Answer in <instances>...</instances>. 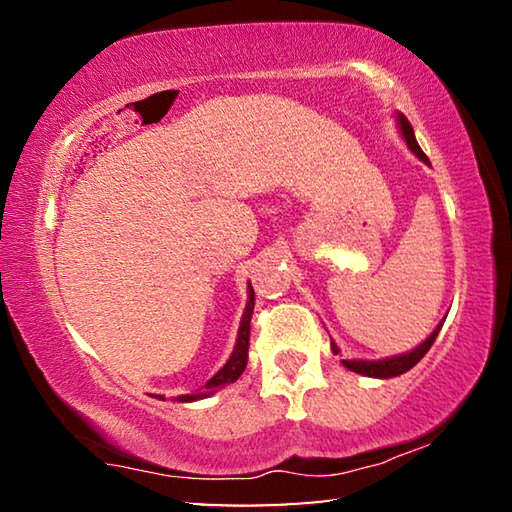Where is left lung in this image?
I'll list each match as a JSON object with an SVG mask.
<instances>
[{"mask_svg": "<svg viewBox=\"0 0 512 512\" xmlns=\"http://www.w3.org/2000/svg\"><path fill=\"white\" fill-rule=\"evenodd\" d=\"M400 128H402V135L406 144H409V149L418 155L420 160L429 162L427 155L422 153V149L418 146V142H415V133L413 128L409 124V119H406L404 115H400ZM440 327H443V323H440L436 329H433V334L429 336L427 341H424L422 345H418L413 352H406V354H400V357H393V359H384V361H343L345 368H350L352 372H359V375H366V377H381V379H388V377H397V375H404L406 370H411L415 363H418L424 354L429 352V348L433 345V341H436V336L440 332ZM332 352L339 354V348L332 343Z\"/></svg>", "mask_w": 512, "mask_h": 512, "instance_id": "obj_1", "label": "left lung"}]
</instances>
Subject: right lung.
Listing matches in <instances>:
<instances>
[{
    "label": "right lung",
    "instance_id": "obj_1",
    "mask_svg": "<svg viewBox=\"0 0 512 512\" xmlns=\"http://www.w3.org/2000/svg\"><path fill=\"white\" fill-rule=\"evenodd\" d=\"M253 309H255V291L250 287V298L248 305L244 311V318H241V327H239V339H237V348L232 352V357L228 359V363L216 372V375L207 381L205 386L198 388L194 395H183L180 402H192V400H201V397H207L219 391V388L232 384L241 377V372L246 370L248 363V348H250V318H253Z\"/></svg>",
    "mask_w": 512,
    "mask_h": 512
}]
</instances>
